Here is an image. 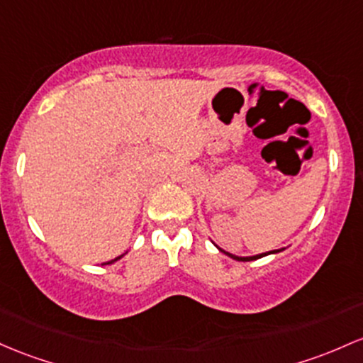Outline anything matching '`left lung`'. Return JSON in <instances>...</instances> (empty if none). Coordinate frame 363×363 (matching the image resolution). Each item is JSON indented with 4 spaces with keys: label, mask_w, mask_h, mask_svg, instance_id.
<instances>
[{
    "label": "left lung",
    "mask_w": 363,
    "mask_h": 363,
    "mask_svg": "<svg viewBox=\"0 0 363 363\" xmlns=\"http://www.w3.org/2000/svg\"><path fill=\"white\" fill-rule=\"evenodd\" d=\"M220 250V248H218ZM222 253H225V255H229L230 258H234V260H238V262H252V260H257V258H262V257H267V255H270V253H277L279 250H276V252H269V253H262V255H255V257H236V255H230V253H227V252H224V250H220Z\"/></svg>",
    "instance_id": "1"
}]
</instances>
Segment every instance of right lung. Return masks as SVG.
<instances>
[{
    "label": "right lung",
    "mask_w": 363,
    "mask_h": 363,
    "mask_svg": "<svg viewBox=\"0 0 363 363\" xmlns=\"http://www.w3.org/2000/svg\"><path fill=\"white\" fill-rule=\"evenodd\" d=\"M118 258H121V257H118ZM118 258H115V260H118ZM115 260H113V262H115Z\"/></svg>",
    "instance_id": "add662e5"
}]
</instances>
